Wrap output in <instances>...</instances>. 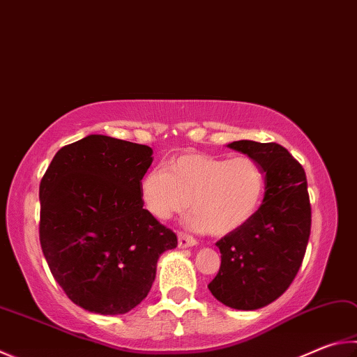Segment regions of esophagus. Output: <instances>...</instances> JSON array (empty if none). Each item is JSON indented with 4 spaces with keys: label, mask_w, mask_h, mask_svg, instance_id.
<instances>
[{
    "label": "esophagus",
    "mask_w": 357,
    "mask_h": 357,
    "mask_svg": "<svg viewBox=\"0 0 357 357\" xmlns=\"http://www.w3.org/2000/svg\"><path fill=\"white\" fill-rule=\"evenodd\" d=\"M178 243H179L181 248H189V246H195L198 242H197L195 237L185 234V232H179V234H178Z\"/></svg>",
    "instance_id": "34e87169"
}]
</instances>
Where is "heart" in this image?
Returning <instances> with one entry per match:
<instances>
[{
	"instance_id": "b5f03b06",
	"label": "heart",
	"mask_w": 357,
	"mask_h": 357,
	"mask_svg": "<svg viewBox=\"0 0 357 357\" xmlns=\"http://www.w3.org/2000/svg\"><path fill=\"white\" fill-rule=\"evenodd\" d=\"M265 193V173L250 156L232 159L189 153L173 158L164 170L148 172L140 181L145 209L158 220L184 213L187 225L212 236L237 231L256 215Z\"/></svg>"
}]
</instances>
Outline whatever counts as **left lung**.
Returning a JSON list of instances; mask_svg holds the SVG:
<instances>
[{"instance_id":"1","label":"left lung","mask_w":357,"mask_h":357,"mask_svg":"<svg viewBox=\"0 0 357 357\" xmlns=\"http://www.w3.org/2000/svg\"><path fill=\"white\" fill-rule=\"evenodd\" d=\"M228 146L261 164L265 195L248 223L217 242L222 264L207 287L226 306L255 310L278 300L301 267L312 215L307 181L280 144L238 140Z\"/></svg>"}]
</instances>
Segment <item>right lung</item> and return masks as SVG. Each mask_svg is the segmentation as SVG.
Segmentation results:
<instances>
[{"instance_id": "right-lung-1", "label": "right lung", "mask_w": 357, "mask_h": 357, "mask_svg": "<svg viewBox=\"0 0 357 357\" xmlns=\"http://www.w3.org/2000/svg\"><path fill=\"white\" fill-rule=\"evenodd\" d=\"M146 145L87 135L62 146L40 181L42 251L57 284L89 312L126 314L145 300L174 232L144 209Z\"/></svg>"}]
</instances>
